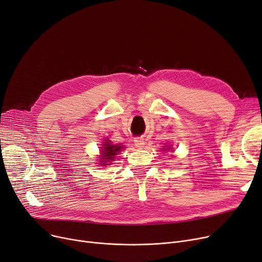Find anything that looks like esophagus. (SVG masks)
Wrapping results in <instances>:
<instances>
[{"mask_svg": "<svg viewBox=\"0 0 262 262\" xmlns=\"http://www.w3.org/2000/svg\"><path fill=\"white\" fill-rule=\"evenodd\" d=\"M135 145L138 148H143L145 145V142L141 138H137V139H135Z\"/></svg>", "mask_w": 262, "mask_h": 262, "instance_id": "esophagus-1", "label": "esophagus"}]
</instances>
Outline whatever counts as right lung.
<instances>
[{
  "mask_svg": "<svg viewBox=\"0 0 262 262\" xmlns=\"http://www.w3.org/2000/svg\"><path fill=\"white\" fill-rule=\"evenodd\" d=\"M107 142H105V144H103L104 145V147L102 148V163H103V166H106V164H108V163H106L107 161H109V160H114V158H116V155L119 153V152H121V148H122V146L121 145H119V144H116V145H113V144H110L109 142H108V140H106Z\"/></svg>",
  "mask_w": 262,
  "mask_h": 262,
  "instance_id": "add662e5",
  "label": "right lung"
}]
</instances>
